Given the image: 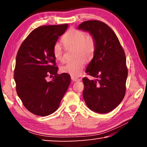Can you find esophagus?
Here are the masks:
<instances>
[{
    "mask_svg": "<svg viewBox=\"0 0 147 147\" xmlns=\"http://www.w3.org/2000/svg\"><path fill=\"white\" fill-rule=\"evenodd\" d=\"M71 80L74 82H77V81H80L81 80L80 78H76V77H74V76H71Z\"/></svg>",
    "mask_w": 147,
    "mask_h": 147,
    "instance_id": "1",
    "label": "esophagus"
}]
</instances>
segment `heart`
I'll return each instance as SVG.
<instances>
[{
	"label": "heart",
	"instance_id": "obj_1",
	"mask_svg": "<svg viewBox=\"0 0 147 147\" xmlns=\"http://www.w3.org/2000/svg\"><path fill=\"white\" fill-rule=\"evenodd\" d=\"M61 41L66 47H74V57L77 58L63 65L61 67V71L72 76H79L82 73L86 64V60L83 57L90 59L94 55L96 49L95 39L91 35L86 36L83 31L71 28L62 37ZM53 51L57 60H63V50L60 44H54Z\"/></svg>",
	"mask_w": 147,
	"mask_h": 147
}]
</instances>
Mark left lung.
Here are the masks:
<instances>
[{
	"label": "left lung",
	"instance_id": "8db88e82",
	"mask_svg": "<svg viewBox=\"0 0 147 147\" xmlns=\"http://www.w3.org/2000/svg\"><path fill=\"white\" fill-rule=\"evenodd\" d=\"M78 29L88 32L95 39L93 58L86 73L97 79L83 78V97L91 110L106 113L123 100L128 76L126 56L115 32L103 22H83Z\"/></svg>",
	"mask_w": 147,
	"mask_h": 147
}]
</instances>
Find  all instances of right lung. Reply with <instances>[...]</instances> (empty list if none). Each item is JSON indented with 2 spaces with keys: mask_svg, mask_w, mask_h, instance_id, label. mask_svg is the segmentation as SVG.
Instances as JSON below:
<instances>
[{
  "mask_svg": "<svg viewBox=\"0 0 147 147\" xmlns=\"http://www.w3.org/2000/svg\"><path fill=\"white\" fill-rule=\"evenodd\" d=\"M67 27L64 24L34 29L17 53L13 74L17 93L34 115L47 116L55 112L71 83L68 74H57L58 67L53 51ZM49 75H55L50 82L46 80Z\"/></svg>",
  "mask_w": 147,
  "mask_h": 147,
  "instance_id": "obj_1",
  "label": "right lung"
}]
</instances>
